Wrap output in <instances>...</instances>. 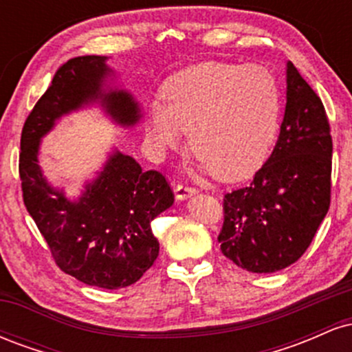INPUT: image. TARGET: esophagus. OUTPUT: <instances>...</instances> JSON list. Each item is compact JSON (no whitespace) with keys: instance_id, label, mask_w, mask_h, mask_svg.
Listing matches in <instances>:
<instances>
[{"instance_id":"obj_1","label":"esophagus","mask_w":352,"mask_h":352,"mask_svg":"<svg viewBox=\"0 0 352 352\" xmlns=\"http://www.w3.org/2000/svg\"><path fill=\"white\" fill-rule=\"evenodd\" d=\"M197 192H199V190L193 188V187H187V185H177L175 187L177 200H187L192 195H195Z\"/></svg>"}]
</instances>
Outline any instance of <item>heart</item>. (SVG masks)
<instances>
[{
	"label": "heart",
	"mask_w": 352,
	"mask_h": 352,
	"mask_svg": "<svg viewBox=\"0 0 352 352\" xmlns=\"http://www.w3.org/2000/svg\"><path fill=\"white\" fill-rule=\"evenodd\" d=\"M164 102L153 100L145 137L157 157L179 148L188 131L190 148L205 172L233 182L263 165L278 132L281 94L261 64L200 63L167 79Z\"/></svg>",
	"instance_id": "obj_1"
}]
</instances>
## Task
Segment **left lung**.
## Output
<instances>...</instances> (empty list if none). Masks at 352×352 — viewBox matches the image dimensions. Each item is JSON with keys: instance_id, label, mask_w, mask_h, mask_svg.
Returning <instances> with one entry per match:
<instances>
[{"instance_id": "1", "label": "left lung", "mask_w": 352, "mask_h": 352, "mask_svg": "<svg viewBox=\"0 0 352 352\" xmlns=\"http://www.w3.org/2000/svg\"><path fill=\"white\" fill-rule=\"evenodd\" d=\"M331 157L324 106L288 60L280 137L252 184L225 195L221 253L252 273L300 260L329 210Z\"/></svg>"}]
</instances>
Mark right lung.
<instances>
[{"label":"right lung","instance_id":"right-lung-1","mask_svg":"<svg viewBox=\"0 0 352 352\" xmlns=\"http://www.w3.org/2000/svg\"><path fill=\"white\" fill-rule=\"evenodd\" d=\"M107 56H79L59 67L51 86L24 122L19 153L23 199L56 265L84 285L117 289L134 285L159 256L151 221L172 207L162 173L114 148L76 200L52 187L39 165V147L60 117L99 106L120 127L142 119L139 102L111 84Z\"/></svg>","mask_w":352,"mask_h":352}]
</instances>
